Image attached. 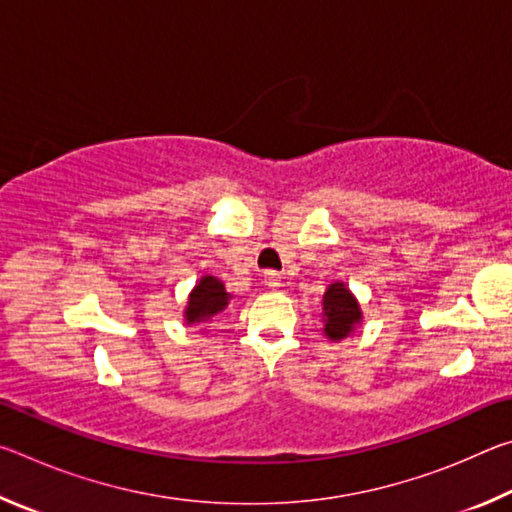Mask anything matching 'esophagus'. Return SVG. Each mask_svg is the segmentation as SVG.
<instances>
[{
  "mask_svg": "<svg viewBox=\"0 0 512 512\" xmlns=\"http://www.w3.org/2000/svg\"><path fill=\"white\" fill-rule=\"evenodd\" d=\"M264 284L268 289H277L282 284V277H280V273L277 271H266L264 273Z\"/></svg>",
  "mask_w": 512,
  "mask_h": 512,
  "instance_id": "esophagus-1",
  "label": "esophagus"
}]
</instances>
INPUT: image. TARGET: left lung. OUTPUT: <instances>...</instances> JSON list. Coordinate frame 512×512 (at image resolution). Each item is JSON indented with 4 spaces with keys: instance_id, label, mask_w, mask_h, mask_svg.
Instances as JSON below:
<instances>
[{
    "instance_id": "8db88e82",
    "label": "left lung",
    "mask_w": 512,
    "mask_h": 512,
    "mask_svg": "<svg viewBox=\"0 0 512 512\" xmlns=\"http://www.w3.org/2000/svg\"><path fill=\"white\" fill-rule=\"evenodd\" d=\"M325 311V334L327 339L341 341L352 332V327L361 320V311L352 293L341 282L329 284L323 298Z\"/></svg>"
}]
</instances>
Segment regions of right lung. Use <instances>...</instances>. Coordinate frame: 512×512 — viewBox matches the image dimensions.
Wrapping results in <instances>:
<instances>
[{
	"instance_id": "add662e5",
	"label": "right lung",
	"mask_w": 512,
	"mask_h": 512,
	"mask_svg": "<svg viewBox=\"0 0 512 512\" xmlns=\"http://www.w3.org/2000/svg\"><path fill=\"white\" fill-rule=\"evenodd\" d=\"M230 296L225 293L223 282L216 280L212 275H205L201 282L196 284V289L189 296V307L185 311L187 323H205L210 320L214 314L223 311V307L228 305Z\"/></svg>"
}]
</instances>
